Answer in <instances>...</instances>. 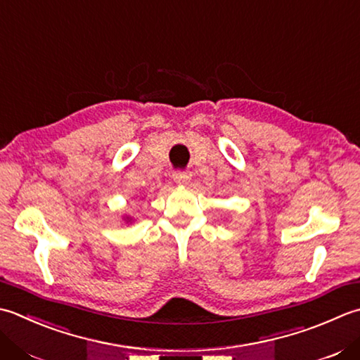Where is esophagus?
I'll return each mask as SVG.
<instances>
[{
    "mask_svg": "<svg viewBox=\"0 0 360 360\" xmlns=\"http://www.w3.org/2000/svg\"><path fill=\"white\" fill-rule=\"evenodd\" d=\"M192 178V174L188 172H174L173 173V181L178 182V184H187V182Z\"/></svg>",
    "mask_w": 360,
    "mask_h": 360,
    "instance_id": "obj_1",
    "label": "esophagus"
}]
</instances>
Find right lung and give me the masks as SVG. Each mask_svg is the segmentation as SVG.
Returning <instances> with one entry per match:
<instances>
[{"mask_svg":"<svg viewBox=\"0 0 360 360\" xmlns=\"http://www.w3.org/2000/svg\"><path fill=\"white\" fill-rule=\"evenodd\" d=\"M126 220H128V221H129V217H126Z\"/></svg>","mask_w":360,"mask_h":360,"instance_id":"1","label":"right lung"}]
</instances>
